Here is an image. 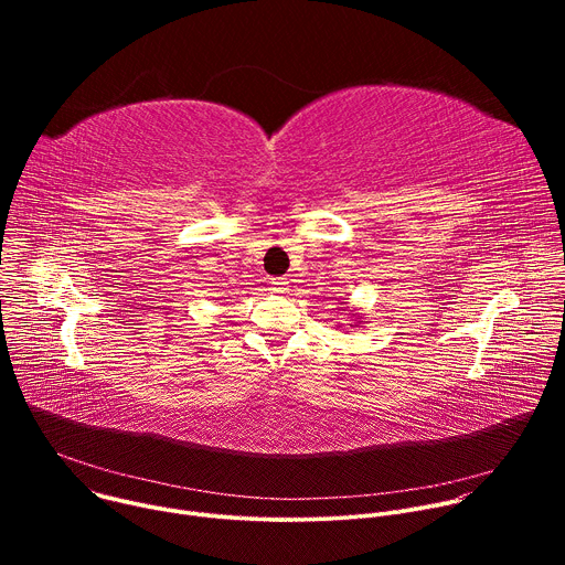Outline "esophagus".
<instances>
[{"instance_id": "esophagus-1", "label": "esophagus", "mask_w": 565, "mask_h": 565, "mask_svg": "<svg viewBox=\"0 0 565 565\" xmlns=\"http://www.w3.org/2000/svg\"><path fill=\"white\" fill-rule=\"evenodd\" d=\"M273 290L279 292V295H286L290 288H288V279L286 277H279V279H273Z\"/></svg>"}]
</instances>
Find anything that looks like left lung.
Listing matches in <instances>:
<instances>
[{"label":"left lung","mask_w":565,"mask_h":565,"mask_svg":"<svg viewBox=\"0 0 565 565\" xmlns=\"http://www.w3.org/2000/svg\"><path fill=\"white\" fill-rule=\"evenodd\" d=\"M349 315L353 317V324H349V327H355V324H358V319H360V315H358L355 310H353V312H349Z\"/></svg>","instance_id":"1"}]
</instances>
